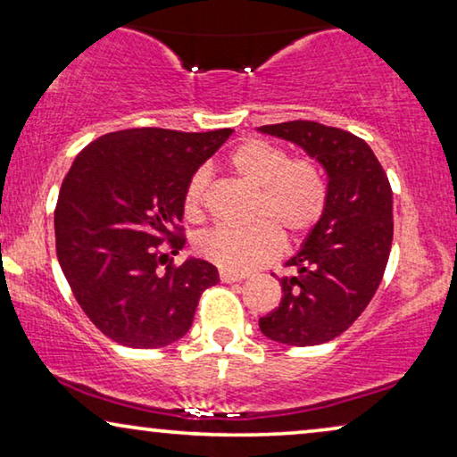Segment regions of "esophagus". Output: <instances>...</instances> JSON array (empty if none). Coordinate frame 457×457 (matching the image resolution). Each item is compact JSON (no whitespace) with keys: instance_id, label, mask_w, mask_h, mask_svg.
Wrapping results in <instances>:
<instances>
[{"instance_id":"obj_1","label":"esophagus","mask_w":457,"mask_h":457,"mask_svg":"<svg viewBox=\"0 0 457 457\" xmlns=\"http://www.w3.org/2000/svg\"><path fill=\"white\" fill-rule=\"evenodd\" d=\"M245 277L243 274H235V272H228V270H220V280L222 283H239Z\"/></svg>"}]
</instances>
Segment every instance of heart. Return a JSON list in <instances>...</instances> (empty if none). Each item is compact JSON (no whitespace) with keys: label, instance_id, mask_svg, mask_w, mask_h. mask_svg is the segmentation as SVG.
Segmentation results:
<instances>
[{"label":"heart","instance_id":"b5f03b06","mask_svg":"<svg viewBox=\"0 0 457 457\" xmlns=\"http://www.w3.org/2000/svg\"><path fill=\"white\" fill-rule=\"evenodd\" d=\"M228 166L237 177L255 187L252 228L218 227L199 235L197 253L222 270L245 274L277 258L283 237L297 241L320 222L327 208L328 187L320 166L310 158H291L283 145L249 139L233 149ZM210 172L199 168L187 180L183 216L193 224L205 218Z\"/></svg>","mask_w":457,"mask_h":457}]
</instances>
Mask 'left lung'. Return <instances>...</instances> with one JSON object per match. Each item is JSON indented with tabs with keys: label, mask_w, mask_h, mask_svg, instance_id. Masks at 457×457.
Returning a JSON list of instances; mask_svg holds the SVG:
<instances>
[{
	"label": "left lung",
	"mask_w": 457,
	"mask_h": 457,
	"mask_svg": "<svg viewBox=\"0 0 457 457\" xmlns=\"http://www.w3.org/2000/svg\"><path fill=\"white\" fill-rule=\"evenodd\" d=\"M303 147L328 174L327 208L287 262L278 308L260 318L268 339L320 345L347 330L383 280L393 241V191L370 145L347 130L293 120L260 127Z\"/></svg>",
	"instance_id": "left-lung-1"
}]
</instances>
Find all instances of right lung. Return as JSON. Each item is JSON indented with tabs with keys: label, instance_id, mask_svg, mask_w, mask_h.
Listing matches in <instances>:
<instances>
[{
	"label": "right lung",
	"instance_id": "add662e5",
	"mask_svg": "<svg viewBox=\"0 0 457 457\" xmlns=\"http://www.w3.org/2000/svg\"><path fill=\"white\" fill-rule=\"evenodd\" d=\"M230 133L129 129L99 137L74 158L55 204V252L79 305L112 341L170 345L218 283L210 262L177 266L170 255L185 247L187 180Z\"/></svg>",
	"mask_w": 457,
	"mask_h": 457
}]
</instances>
